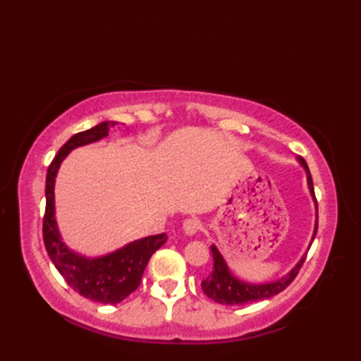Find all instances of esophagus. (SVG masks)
<instances>
[{"label": "esophagus", "mask_w": 361, "mask_h": 361, "mask_svg": "<svg viewBox=\"0 0 361 361\" xmlns=\"http://www.w3.org/2000/svg\"><path fill=\"white\" fill-rule=\"evenodd\" d=\"M183 229H185L186 234L192 235V234H195L197 231H200V229H202V220L197 219V217L186 219L185 221H183Z\"/></svg>", "instance_id": "34e87169"}]
</instances>
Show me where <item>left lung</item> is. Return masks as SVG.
I'll list each match as a JSON object with an SVG mask.
<instances>
[{
  "label": "left lung",
  "instance_id": "obj_1",
  "mask_svg": "<svg viewBox=\"0 0 361 361\" xmlns=\"http://www.w3.org/2000/svg\"><path fill=\"white\" fill-rule=\"evenodd\" d=\"M299 161H301L302 166L305 167V171H307L309 189L317 202L315 189H313V181H312V175L309 172V167L302 158H299ZM317 231H318V220L315 225V234H313V239H315ZM211 251L214 257V268L208 278L202 281V288L204 291V295L209 296L212 301H216L219 304H228V305H242L247 302H255V301H260V299H267L281 293L282 290H286L290 283L293 282V279L298 276L305 260V257L301 259V262H299L287 276H283L282 279L256 286V283H247L235 279L234 276L228 271V267L225 264L224 257H221L219 250L214 247V245L211 247Z\"/></svg>",
  "mask_w": 361,
  "mask_h": 361
}]
</instances>
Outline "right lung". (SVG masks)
<instances>
[{
	"instance_id": "obj_1",
	"label": "right lung",
	"mask_w": 361,
	"mask_h": 361,
	"mask_svg": "<svg viewBox=\"0 0 361 361\" xmlns=\"http://www.w3.org/2000/svg\"><path fill=\"white\" fill-rule=\"evenodd\" d=\"M109 135V122L75 133L68 140L46 173V208L43 216V242L52 264L63 276L68 286L83 298L102 304H116L140 287L145 265L153 252L161 248L167 235L157 234L128 243L127 247L97 259H85L74 255L60 240L56 220H54V181L63 158L73 149L102 140Z\"/></svg>"
}]
</instances>
